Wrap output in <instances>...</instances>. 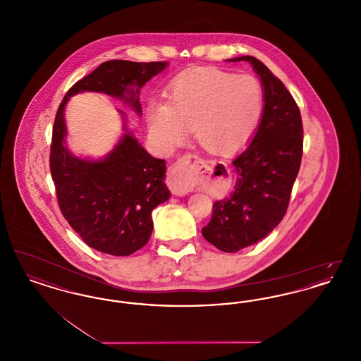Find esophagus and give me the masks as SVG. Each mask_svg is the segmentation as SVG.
I'll list each match as a JSON object with an SVG mask.
<instances>
[{
  "instance_id": "34e87169",
  "label": "esophagus",
  "mask_w": 361,
  "mask_h": 361,
  "mask_svg": "<svg viewBox=\"0 0 361 361\" xmlns=\"http://www.w3.org/2000/svg\"><path fill=\"white\" fill-rule=\"evenodd\" d=\"M200 158L196 154H187L178 158L174 165L169 168L168 174V187L174 195L183 196L187 195L190 190L189 184V174L193 169H196L200 164Z\"/></svg>"
}]
</instances>
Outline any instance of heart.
Returning a JSON list of instances; mask_svg holds the SVG:
<instances>
[{"mask_svg":"<svg viewBox=\"0 0 361 361\" xmlns=\"http://www.w3.org/2000/svg\"><path fill=\"white\" fill-rule=\"evenodd\" d=\"M264 93L257 78L216 69H196L178 77L169 103L149 105V128L157 143L171 150L189 130L212 153H230L250 137L261 118Z\"/></svg>","mask_w":361,"mask_h":361,"instance_id":"1","label":"heart"}]
</instances>
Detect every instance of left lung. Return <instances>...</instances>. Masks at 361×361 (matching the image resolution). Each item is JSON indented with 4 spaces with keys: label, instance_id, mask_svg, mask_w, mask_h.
Instances as JSON below:
<instances>
[{
    "label": "left lung",
    "instance_id": "obj_1",
    "mask_svg": "<svg viewBox=\"0 0 361 361\" xmlns=\"http://www.w3.org/2000/svg\"><path fill=\"white\" fill-rule=\"evenodd\" d=\"M264 90V111L249 146L233 161L234 190L212 206L202 234L222 252L235 253L267 237L284 218L303 155V124L284 84L257 58L245 55Z\"/></svg>",
    "mask_w": 361,
    "mask_h": 361
}]
</instances>
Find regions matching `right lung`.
<instances>
[{
  "mask_svg": "<svg viewBox=\"0 0 361 361\" xmlns=\"http://www.w3.org/2000/svg\"><path fill=\"white\" fill-rule=\"evenodd\" d=\"M166 66L168 62L106 61L71 86L56 111L50 171L58 204L86 245L106 255L130 256L147 243L152 211L171 196L164 183L165 159L149 154L130 133L102 161L80 159L65 146L63 109L69 97L87 90L118 97L140 115L139 89Z\"/></svg>",
  "mask_w": 361,
  "mask_h": 361,
  "instance_id": "right-lung-1",
  "label": "right lung"
}]
</instances>
